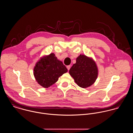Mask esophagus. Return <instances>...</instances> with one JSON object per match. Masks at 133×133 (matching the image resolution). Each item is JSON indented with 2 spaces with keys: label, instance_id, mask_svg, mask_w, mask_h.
Here are the masks:
<instances>
[{
  "label": "esophagus",
  "instance_id": "1",
  "mask_svg": "<svg viewBox=\"0 0 133 133\" xmlns=\"http://www.w3.org/2000/svg\"><path fill=\"white\" fill-rule=\"evenodd\" d=\"M66 68H67L68 71H69L70 69V68H71V65H68V66H66Z\"/></svg>",
  "mask_w": 133,
  "mask_h": 133
}]
</instances>
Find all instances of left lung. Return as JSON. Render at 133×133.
Masks as SVG:
<instances>
[{"instance_id":"1","label":"left lung","mask_w":133,"mask_h":133,"mask_svg":"<svg viewBox=\"0 0 133 133\" xmlns=\"http://www.w3.org/2000/svg\"><path fill=\"white\" fill-rule=\"evenodd\" d=\"M70 75L79 87L85 88L93 84L98 76V68L95 61L80 54L69 71Z\"/></svg>"}]
</instances>
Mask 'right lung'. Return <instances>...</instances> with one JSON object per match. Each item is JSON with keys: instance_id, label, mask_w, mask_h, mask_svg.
<instances>
[{"instance_id": "obj_1", "label": "right lung", "mask_w": 133, "mask_h": 133, "mask_svg": "<svg viewBox=\"0 0 133 133\" xmlns=\"http://www.w3.org/2000/svg\"><path fill=\"white\" fill-rule=\"evenodd\" d=\"M67 72L65 66L53 53L41 57L34 68L36 82L44 88H48L55 83L59 77Z\"/></svg>"}]
</instances>
